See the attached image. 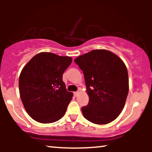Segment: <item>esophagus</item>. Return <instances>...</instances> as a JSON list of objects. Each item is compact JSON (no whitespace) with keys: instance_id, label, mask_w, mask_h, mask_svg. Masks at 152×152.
I'll use <instances>...</instances> for the list:
<instances>
[{"instance_id":"34e87169","label":"esophagus","mask_w":152,"mask_h":152,"mask_svg":"<svg viewBox=\"0 0 152 152\" xmlns=\"http://www.w3.org/2000/svg\"><path fill=\"white\" fill-rule=\"evenodd\" d=\"M78 92H74L73 93V94H74V96H75V97H77L78 95Z\"/></svg>"}]
</instances>
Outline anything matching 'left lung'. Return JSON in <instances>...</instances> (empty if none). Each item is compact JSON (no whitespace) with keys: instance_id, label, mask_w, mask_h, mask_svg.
<instances>
[{"instance_id":"obj_1","label":"left lung","mask_w":152,"mask_h":152,"mask_svg":"<svg viewBox=\"0 0 152 152\" xmlns=\"http://www.w3.org/2000/svg\"><path fill=\"white\" fill-rule=\"evenodd\" d=\"M83 71L88 105L84 117L94 124L113 121L123 109L129 92L128 72L122 60L107 50H93L74 60Z\"/></svg>"}]
</instances>
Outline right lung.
I'll return each mask as SVG.
<instances>
[{"label": "right lung", "instance_id": "add662e5", "mask_svg": "<svg viewBox=\"0 0 152 152\" xmlns=\"http://www.w3.org/2000/svg\"><path fill=\"white\" fill-rule=\"evenodd\" d=\"M72 58L40 53L24 66L18 80L22 102L31 118L40 123H52L63 117L72 97L62 76Z\"/></svg>", "mask_w": 152, "mask_h": 152}]
</instances>
